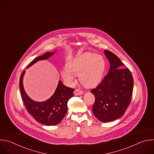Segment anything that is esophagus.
I'll return each mask as SVG.
<instances>
[{
    "instance_id": "obj_1",
    "label": "esophagus",
    "mask_w": 154,
    "mask_h": 154,
    "mask_svg": "<svg viewBox=\"0 0 154 154\" xmlns=\"http://www.w3.org/2000/svg\"><path fill=\"white\" fill-rule=\"evenodd\" d=\"M83 93V91L80 90H79V89H76L74 91V95L75 96H79V95H81Z\"/></svg>"
}]
</instances>
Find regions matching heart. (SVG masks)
<instances>
[{
	"mask_svg": "<svg viewBox=\"0 0 154 154\" xmlns=\"http://www.w3.org/2000/svg\"><path fill=\"white\" fill-rule=\"evenodd\" d=\"M106 68V61L100 55L87 52L69 61L67 69L61 72L64 80L72 83L74 74H79L80 82L86 87H93L102 79Z\"/></svg>",
	"mask_w": 154,
	"mask_h": 154,
	"instance_id": "1",
	"label": "heart"
}]
</instances>
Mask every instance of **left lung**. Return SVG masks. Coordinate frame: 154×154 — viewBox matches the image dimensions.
Wrapping results in <instances>:
<instances>
[{
    "label": "left lung",
    "instance_id": "8db88e82",
    "mask_svg": "<svg viewBox=\"0 0 154 154\" xmlns=\"http://www.w3.org/2000/svg\"><path fill=\"white\" fill-rule=\"evenodd\" d=\"M110 67L102 82L91 90L95 96L93 106L94 116L107 122L122 116L131 99L134 79L130 71L122 68L123 63L113 52L104 51Z\"/></svg>",
    "mask_w": 154,
    "mask_h": 154
}]
</instances>
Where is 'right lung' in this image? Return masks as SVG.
<instances>
[{
	"instance_id": "obj_1",
	"label": "right lung",
	"mask_w": 154,
	"mask_h": 154,
	"mask_svg": "<svg viewBox=\"0 0 154 154\" xmlns=\"http://www.w3.org/2000/svg\"><path fill=\"white\" fill-rule=\"evenodd\" d=\"M54 52H46L33 60L28 66V68L39 60H45L52 55ZM24 71L20 76L19 88L26 108L36 121L46 125H55L60 123L68 110V102L73 96L74 90L66 86L61 81L52 96L42 102H38L32 100L26 93L23 79L24 75Z\"/></svg>"
}]
</instances>
